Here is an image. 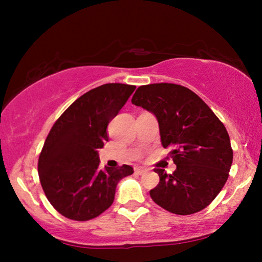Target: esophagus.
<instances>
[{"label":"esophagus","instance_id":"obj_1","mask_svg":"<svg viewBox=\"0 0 262 262\" xmlns=\"http://www.w3.org/2000/svg\"><path fill=\"white\" fill-rule=\"evenodd\" d=\"M135 173L137 174V175L145 174L146 173V169H144V168H141V167H136L135 168Z\"/></svg>","mask_w":262,"mask_h":262}]
</instances>
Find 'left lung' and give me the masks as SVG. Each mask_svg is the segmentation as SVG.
<instances>
[{"mask_svg":"<svg viewBox=\"0 0 262 262\" xmlns=\"http://www.w3.org/2000/svg\"><path fill=\"white\" fill-rule=\"evenodd\" d=\"M131 102L154 113L161 143L170 149L174 173L155 168L160 182L150 191L157 205L175 214H192L210 205L228 180L232 149L228 131L191 89L174 83L138 87Z\"/></svg>","mask_w":262,"mask_h":262,"instance_id":"1","label":"left lung"}]
</instances>
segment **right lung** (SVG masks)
Returning <instances> with one entry per match:
<instances>
[{"label": "right lung", "mask_w": 262, "mask_h": 262, "mask_svg": "<svg viewBox=\"0 0 262 262\" xmlns=\"http://www.w3.org/2000/svg\"><path fill=\"white\" fill-rule=\"evenodd\" d=\"M136 85L107 83L80 96L60 116L38 161L41 187L64 217L84 222L113 204L118 182L134 173L127 164L99 168L98 149L108 141L107 126L119 113Z\"/></svg>", "instance_id": "right-lung-1"}]
</instances>
